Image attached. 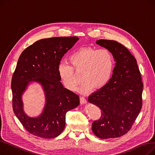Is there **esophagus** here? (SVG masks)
Instances as JSON below:
<instances>
[{"instance_id": "esophagus-1", "label": "esophagus", "mask_w": 155, "mask_h": 155, "mask_svg": "<svg viewBox=\"0 0 155 155\" xmlns=\"http://www.w3.org/2000/svg\"><path fill=\"white\" fill-rule=\"evenodd\" d=\"M80 103L82 104H85L87 103V100L85 99L84 97H81L80 99Z\"/></svg>"}]
</instances>
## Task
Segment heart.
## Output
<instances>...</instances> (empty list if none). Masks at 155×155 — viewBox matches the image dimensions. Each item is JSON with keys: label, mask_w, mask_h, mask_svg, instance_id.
Masks as SVG:
<instances>
[{"label": "heart", "mask_w": 155, "mask_h": 155, "mask_svg": "<svg viewBox=\"0 0 155 155\" xmlns=\"http://www.w3.org/2000/svg\"><path fill=\"white\" fill-rule=\"evenodd\" d=\"M70 64L61 63L58 71L65 88L75 91L79 84L75 71H82L83 82L80 92L87 94L94 88L100 89L106 85L112 78L115 67V59L107 48L97 50L94 48H83L73 52L69 56Z\"/></svg>", "instance_id": "b5f03b06"}]
</instances>
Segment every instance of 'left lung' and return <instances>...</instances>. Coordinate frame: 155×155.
Wrapping results in <instances>:
<instances>
[{"mask_svg": "<svg viewBox=\"0 0 155 155\" xmlns=\"http://www.w3.org/2000/svg\"><path fill=\"white\" fill-rule=\"evenodd\" d=\"M96 43L109 50L116 63L108 84L88 98V102L102 110L92 129L101 139L118 137L131 129L139 115L143 84L136 60L124 46L106 39L97 40Z\"/></svg>", "mask_w": 155, "mask_h": 155, "instance_id": "left-lung-1", "label": "left lung"}]
</instances>
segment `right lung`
Instances as JSON below:
<instances>
[{"label": "right lung", "mask_w": 155, "mask_h": 155, "mask_svg": "<svg viewBox=\"0 0 155 155\" xmlns=\"http://www.w3.org/2000/svg\"><path fill=\"white\" fill-rule=\"evenodd\" d=\"M78 39L77 36L40 39L19 56L11 82L12 108L29 133L46 139L57 137L64 128L66 113L79 105V96L63 87L58 71L63 56ZM32 82L42 85L46 99L43 112L36 118L24 112L21 100L22 94Z\"/></svg>", "instance_id": "add662e5"}]
</instances>
